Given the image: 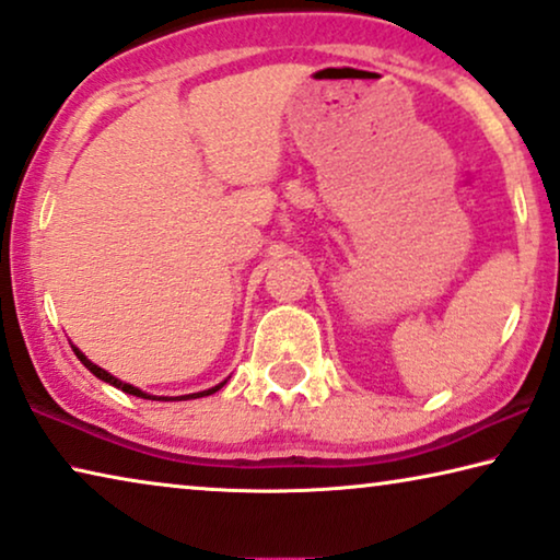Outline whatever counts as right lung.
I'll use <instances>...</instances> for the list:
<instances>
[{
  "label": "right lung",
  "mask_w": 560,
  "mask_h": 560,
  "mask_svg": "<svg viewBox=\"0 0 560 560\" xmlns=\"http://www.w3.org/2000/svg\"><path fill=\"white\" fill-rule=\"evenodd\" d=\"M70 348H73V352H75V355H78V360H81V362H83V365H85V368H89L93 375H96V377H101V381H104V383H108V385H114V388H121L124 393H129V396H137V398H149V400H187V398H202V396H210V393H215V390H220V388H223V385H225V381H223V383H220V385H215V388H208V390H200V393H190V396H179V398H156V396H149V393H144V390L133 388V385H129V383H124V381H119V377H114L112 373H106V370H104V368H98V365H96V362H91L89 358H85V355H83V352L75 348V345H70Z\"/></svg>",
  "instance_id": "1"
}]
</instances>
